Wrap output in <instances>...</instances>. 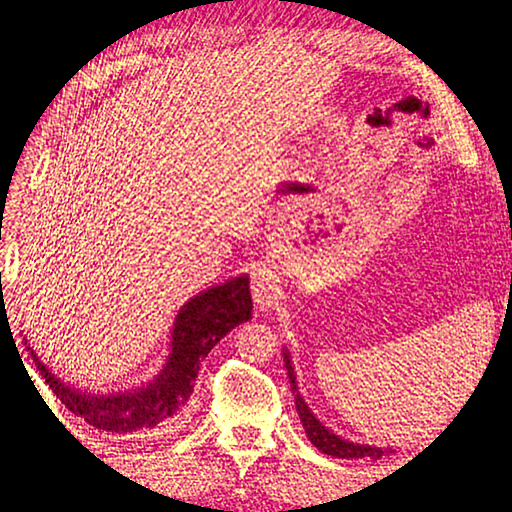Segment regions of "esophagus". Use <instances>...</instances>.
<instances>
[{"label":"esophagus","instance_id":"1","mask_svg":"<svg viewBox=\"0 0 512 512\" xmlns=\"http://www.w3.org/2000/svg\"><path fill=\"white\" fill-rule=\"evenodd\" d=\"M250 290H253V301L257 303V308L266 310L275 306V301L279 299V277L275 270L266 264L257 266L250 273Z\"/></svg>","mask_w":512,"mask_h":512}]
</instances>
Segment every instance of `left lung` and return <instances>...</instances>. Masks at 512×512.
Wrapping results in <instances>:
<instances>
[{
  "mask_svg": "<svg viewBox=\"0 0 512 512\" xmlns=\"http://www.w3.org/2000/svg\"><path fill=\"white\" fill-rule=\"evenodd\" d=\"M284 361H286L290 389H292V394H295V405H297V413L301 418L303 429H306L308 440L321 453L332 455V458H341V460H380L383 455L394 453V449H383V447H376V444H361V442L345 440L341 436H336L332 429L325 427V424L321 420H317V416L310 411L308 402L303 400V396L299 394L297 374H295V367H292L288 347H284Z\"/></svg>",
  "mask_w": 512,
  "mask_h": 512,
  "instance_id": "1",
  "label": "left lung"
}]
</instances>
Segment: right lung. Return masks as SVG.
<instances>
[{
  "label": "right lung",
  "mask_w": 512,
  "mask_h": 512,
  "mask_svg": "<svg viewBox=\"0 0 512 512\" xmlns=\"http://www.w3.org/2000/svg\"><path fill=\"white\" fill-rule=\"evenodd\" d=\"M250 279L239 275L191 297L178 310L171 328V350L160 374L147 385L112 394H88L61 380L26 345L39 374L74 416L110 433H154L176 422L193 394L195 378L217 341L253 317Z\"/></svg>",
  "instance_id": "add662e5"
}]
</instances>
